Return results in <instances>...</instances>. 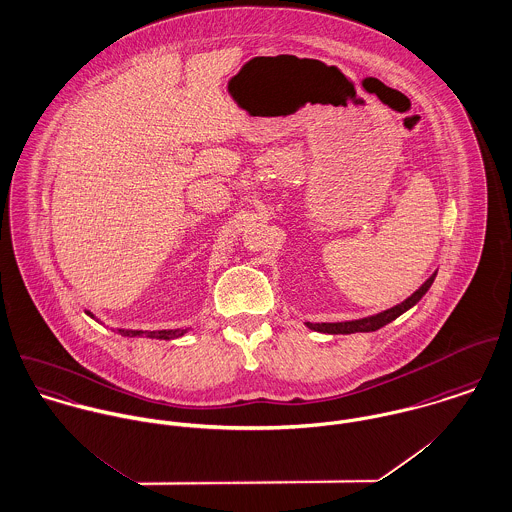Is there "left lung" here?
<instances>
[{
    "mask_svg": "<svg viewBox=\"0 0 512 512\" xmlns=\"http://www.w3.org/2000/svg\"><path fill=\"white\" fill-rule=\"evenodd\" d=\"M436 279V273L422 284L412 296H408L404 302H400L397 306L385 310V312H379L375 316H367V318H361V320H351V322H334V324H328V322H322V324H312V322H306V326L314 332H322V334H355V332H375L387 324H391L393 320H397L400 314H404L406 310H410L426 292L428 288L432 286Z\"/></svg>",
    "mask_w": 512,
    "mask_h": 512,
    "instance_id": "8db88e82",
    "label": "left lung"
}]
</instances>
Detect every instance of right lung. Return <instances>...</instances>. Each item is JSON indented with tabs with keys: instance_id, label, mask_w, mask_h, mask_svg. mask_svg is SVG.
Returning <instances> with one entry per match:
<instances>
[{
	"instance_id": "obj_1",
	"label": "right lung",
	"mask_w": 512,
	"mask_h": 512,
	"mask_svg": "<svg viewBox=\"0 0 512 512\" xmlns=\"http://www.w3.org/2000/svg\"><path fill=\"white\" fill-rule=\"evenodd\" d=\"M88 316L94 318L92 312H86ZM121 336L125 338H135V336H147V338H155V340H176L182 338L188 330H159V332H141V330H117Z\"/></svg>"
}]
</instances>
